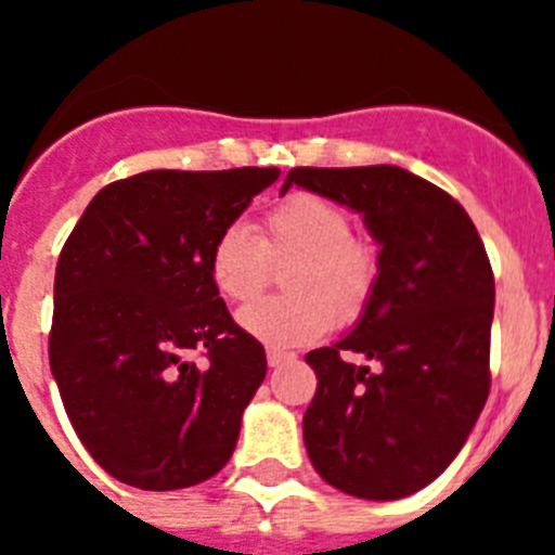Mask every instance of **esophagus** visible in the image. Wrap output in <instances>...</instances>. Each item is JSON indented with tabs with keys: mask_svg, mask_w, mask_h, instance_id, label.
Instances as JSON below:
<instances>
[{
	"mask_svg": "<svg viewBox=\"0 0 555 555\" xmlns=\"http://www.w3.org/2000/svg\"><path fill=\"white\" fill-rule=\"evenodd\" d=\"M288 361H294L292 352L267 350V364H269V366H281V364H288Z\"/></svg>",
	"mask_w": 555,
	"mask_h": 555,
	"instance_id": "esophagus-1",
	"label": "esophagus"
}]
</instances>
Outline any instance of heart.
Segmentation results:
<instances>
[{
  "instance_id": "b5f03b06",
  "label": "heart",
  "mask_w": 555,
  "mask_h": 555,
  "mask_svg": "<svg viewBox=\"0 0 555 555\" xmlns=\"http://www.w3.org/2000/svg\"><path fill=\"white\" fill-rule=\"evenodd\" d=\"M286 261L292 267L283 288L292 297L261 300L238 313V327L272 350L313 345L333 322H356L380 272L375 247L352 235L341 205L297 191L267 210L261 238L238 222L219 230L208 249V278L224 300L242 306L263 292L272 263Z\"/></svg>"
}]
</instances>
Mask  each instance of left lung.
<instances>
[{"label":"left lung","mask_w":555,"mask_h":555,"mask_svg":"<svg viewBox=\"0 0 555 555\" xmlns=\"http://www.w3.org/2000/svg\"><path fill=\"white\" fill-rule=\"evenodd\" d=\"M364 217L380 247L356 327L306 356L317 395L302 416L308 459L338 492L400 500L428 487L473 434L489 397L494 278L467 210L400 166L286 175ZM361 351L376 370L344 361Z\"/></svg>","instance_id":"8db88e82"}]
</instances>
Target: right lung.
Instances as JSON below:
<instances>
[{"mask_svg":"<svg viewBox=\"0 0 555 555\" xmlns=\"http://www.w3.org/2000/svg\"><path fill=\"white\" fill-rule=\"evenodd\" d=\"M278 175L141 171L105 185L63 244L49 366L80 442L121 483L194 487L233 455L267 352L210 283L208 249Z\"/></svg>","mask_w":555,"mask_h":555,"instance_id":"obj_1","label":"right lung"}]
</instances>
